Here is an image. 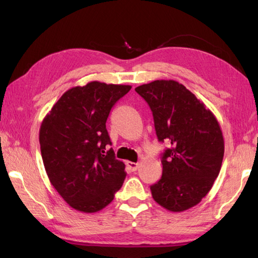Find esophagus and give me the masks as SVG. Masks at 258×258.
Masks as SVG:
<instances>
[{
    "mask_svg": "<svg viewBox=\"0 0 258 258\" xmlns=\"http://www.w3.org/2000/svg\"><path fill=\"white\" fill-rule=\"evenodd\" d=\"M126 165L128 166V168L131 169V171H136L140 164L139 163H134V162H126Z\"/></svg>",
    "mask_w": 258,
    "mask_h": 258,
    "instance_id": "1",
    "label": "esophagus"
}]
</instances>
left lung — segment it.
<instances>
[{
    "instance_id": "1",
    "label": "left lung",
    "mask_w": 258,
    "mask_h": 258,
    "mask_svg": "<svg viewBox=\"0 0 258 258\" xmlns=\"http://www.w3.org/2000/svg\"><path fill=\"white\" fill-rule=\"evenodd\" d=\"M135 91L149 104L157 139L169 144L161 179L151 186L154 201L169 212L199 204L221 171L224 138L215 115L173 80H157Z\"/></svg>"
}]
</instances>
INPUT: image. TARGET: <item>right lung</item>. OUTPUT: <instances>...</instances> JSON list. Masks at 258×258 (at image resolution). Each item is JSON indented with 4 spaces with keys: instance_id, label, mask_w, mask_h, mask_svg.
I'll return each mask as SVG.
<instances>
[{
    "instance_id": "add662e5",
    "label": "right lung",
    "mask_w": 258,
    "mask_h": 258,
    "mask_svg": "<svg viewBox=\"0 0 258 258\" xmlns=\"http://www.w3.org/2000/svg\"><path fill=\"white\" fill-rule=\"evenodd\" d=\"M132 86L93 81L68 90L42 120L41 154L53 187L74 210L96 213L107 206L126 176L114 151L106 119Z\"/></svg>"
}]
</instances>
